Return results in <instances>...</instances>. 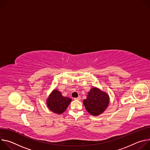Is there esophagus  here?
<instances>
[{
  "label": "esophagus",
  "mask_w": 150,
  "mask_h": 150,
  "mask_svg": "<svg viewBox=\"0 0 150 150\" xmlns=\"http://www.w3.org/2000/svg\"><path fill=\"white\" fill-rule=\"evenodd\" d=\"M74 100H81V97H76V98H74Z\"/></svg>",
  "instance_id": "esophagus-1"
}]
</instances>
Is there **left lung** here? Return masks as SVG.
<instances>
[{"mask_svg": "<svg viewBox=\"0 0 150 150\" xmlns=\"http://www.w3.org/2000/svg\"><path fill=\"white\" fill-rule=\"evenodd\" d=\"M83 105L87 112L93 116L102 113L108 108L109 103V96L97 88H93L88 92Z\"/></svg>", "mask_w": 150, "mask_h": 150, "instance_id": "1", "label": "left lung"}]
</instances>
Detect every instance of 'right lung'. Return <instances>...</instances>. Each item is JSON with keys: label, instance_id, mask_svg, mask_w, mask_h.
Returning a JSON list of instances; mask_svg holds the SVG:
<instances>
[{"label": "right lung", "instance_id": "obj_1", "mask_svg": "<svg viewBox=\"0 0 150 150\" xmlns=\"http://www.w3.org/2000/svg\"><path fill=\"white\" fill-rule=\"evenodd\" d=\"M72 99L62 96L57 90H54L47 100V104L50 110L55 113L61 114L65 112Z\"/></svg>", "mask_w": 150, "mask_h": 150}]
</instances>
